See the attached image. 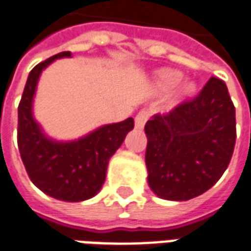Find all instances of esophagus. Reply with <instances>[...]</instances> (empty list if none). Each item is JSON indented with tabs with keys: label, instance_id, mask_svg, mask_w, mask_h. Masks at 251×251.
I'll return each instance as SVG.
<instances>
[{
	"label": "esophagus",
	"instance_id": "1",
	"mask_svg": "<svg viewBox=\"0 0 251 251\" xmlns=\"http://www.w3.org/2000/svg\"><path fill=\"white\" fill-rule=\"evenodd\" d=\"M151 115V111L148 108H143V110H140L136 115V118H134V122H136V126L137 127H143L145 125V122L148 121Z\"/></svg>",
	"mask_w": 251,
	"mask_h": 251
}]
</instances>
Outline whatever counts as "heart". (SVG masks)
Masks as SVG:
<instances>
[{
  "label": "heart",
  "instance_id": "heart-1",
  "mask_svg": "<svg viewBox=\"0 0 251 251\" xmlns=\"http://www.w3.org/2000/svg\"><path fill=\"white\" fill-rule=\"evenodd\" d=\"M180 78H182V75H180L179 72L164 71L160 73V84H162V87H164V88H171V87L176 85L180 81ZM192 89V84H185L183 85V92L185 94L190 92Z\"/></svg>",
  "mask_w": 251,
  "mask_h": 251
}]
</instances>
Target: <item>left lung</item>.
Instances as JSON below:
<instances>
[{"mask_svg": "<svg viewBox=\"0 0 251 251\" xmlns=\"http://www.w3.org/2000/svg\"><path fill=\"white\" fill-rule=\"evenodd\" d=\"M148 183L160 199L186 201L227 170L236 140L235 107L223 80L211 77L192 99L145 124Z\"/></svg>", "mask_w": 251, "mask_h": 251, "instance_id": "left-lung-1", "label": "left lung"}]
</instances>
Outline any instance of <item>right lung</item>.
Segmentation results:
<instances>
[{
	"mask_svg": "<svg viewBox=\"0 0 251 251\" xmlns=\"http://www.w3.org/2000/svg\"><path fill=\"white\" fill-rule=\"evenodd\" d=\"M62 51L40 62L29 72L19 103L17 145L29 179L47 196L62 201L94 197L106 179L110 157L134 127L133 118L99 127L72 143L47 138L32 117V99L42 71L57 58L71 57Z\"/></svg>",
	"mask_w": 251,
	"mask_h": 251,
	"instance_id": "right-lung-1",
	"label": "right lung"
}]
</instances>
